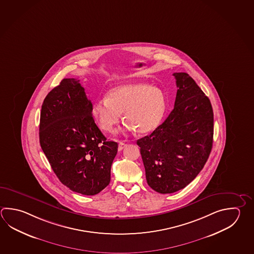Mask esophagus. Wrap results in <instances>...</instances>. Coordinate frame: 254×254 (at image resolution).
Wrapping results in <instances>:
<instances>
[{
    "label": "esophagus",
    "mask_w": 254,
    "mask_h": 254,
    "mask_svg": "<svg viewBox=\"0 0 254 254\" xmlns=\"http://www.w3.org/2000/svg\"><path fill=\"white\" fill-rule=\"evenodd\" d=\"M126 146H127V144H125L124 142H120L119 144V151H122Z\"/></svg>",
    "instance_id": "obj_1"
}]
</instances>
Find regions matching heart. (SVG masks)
I'll return each mask as SVG.
<instances>
[{
  "label": "heart",
  "mask_w": 254,
  "mask_h": 254,
  "mask_svg": "<svg viewBox=\"0 0 254 254\" xmlns=\"http://www.w3.org/2000/svg\"><path fill=\"white\" fill-rule=\"evenodd\" d=\"M166 106V98L161 89L146 83H127L111 89L107 98L96 100L91 114L105 132L113 131L123 113L126 129L145 134L160 125Z\"/></svg>",
  "instance_id": "heart-1"
}]
</instances>
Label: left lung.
<instances>
[{
  "mask_svg": "<svg viewBox=\"0 0 254 254\" xmlns=\"http://www.w3.org/2000/svg\"><path fill=\"white\" fill-rule=\"evenodd\" d=\"M174 108L153 133L138 139L145 177L158 193L181 190L200 173L213 145L214 113L209 99L186 72H174Z\"/></svg>",
  "mask_w": 254,
  "mask_h": 254,
  "instance_id": "obj_1",
  "label": "left lung"
}]
</instances>
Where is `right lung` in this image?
<instances>
[{
	"label": "right lung",
	"mask_w": 254,
	"mask_h": 254,
	"mask_svg": "<svg viewBox=\"0 0 254 254\" xmlns=\"http://www.w3.org/2000/svg\"><path fill=\"white\" fill-rule=\"evenodd\" d=\"M80 80L63 79L44 100L39 142L54 173L72 191L92 196L110 182L118 143L97 127Z\"/></svg>",
	"instance_id": "right-lung-1"
}]
</instances>
